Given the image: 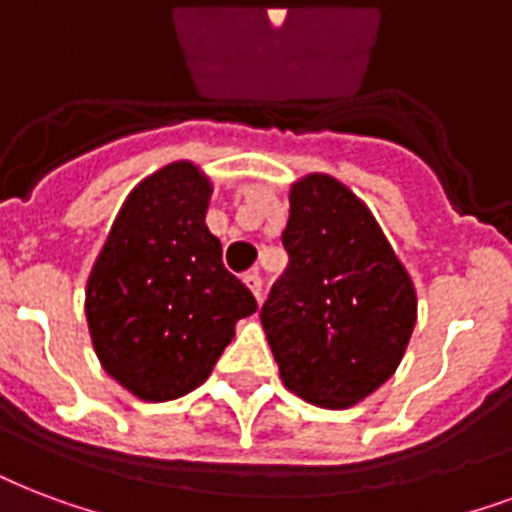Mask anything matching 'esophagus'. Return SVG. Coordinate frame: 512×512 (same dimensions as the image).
Returning <instances> with one entry per match:
<instances>
[{
    "label": "esophagus",
    "mask_w": 512,
    "mask_h": 512,
    "mask_svg": "<svg viewBox=\"0 0 512 512\" xmlns=\"http://www.w3.org/2000/svg\"><path fill=\"white\" fill-rule=\"evenodd\" d=\"M244 284H247L249 290H252V295H255L257 300L263 298V279H260V273L257 271L244 273Z\"/></svg>",
    "instance_id": "34e87169"
}]
</instances>
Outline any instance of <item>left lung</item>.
<instances>
[{"instance_id":"left-lung-1","label":"left lung","mask_w":512,"mask_h":512,"mask_svg":"<svg viewBox=\"0 0 512 512\" xmlns=\"http://www.w3.org/2000/svg\"><path fill=\"white\" fill-rule=\"evenodd\" d=\"M290 265L260 308L284 386L319 408L373 395L403 360L416 290L373 212L330 174L290 187Z\"/></svg>"}]
</instances>
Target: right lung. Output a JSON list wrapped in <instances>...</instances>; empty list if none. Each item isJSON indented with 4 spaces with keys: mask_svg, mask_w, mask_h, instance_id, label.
Listing matches in <instances>:
<instances>
[{
    "mask_svg": "<svg viewBox=\"0 0 512 512\" xmlns=\"http://www.w3.org/2000/svg\"><path fill=\"white\" fill-rule=\"evenodd\" d=\"M212 182L190 161L128 193L88 276L85 317L101 368L131 395L166 403L193 392L255 314L206 228Z\"/></svg>",
    "mask_w": 512,
    "mask_h": 512,
    "instance_id": "obj_1",
    "label": "right lung"
}]
</instances>
